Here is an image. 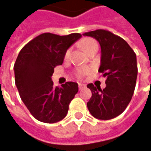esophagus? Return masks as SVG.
I'll return each instance as SVG.
<instances>
[{
    "label": "esophagus",
    "instance_id": "esophagus-1",
    "mask_svg": "<svg viewBox=\"0 0 151 151\" xmlns=\"http://www.w3.org/2000/svg\"><path fill=\"white\" fill-rule=\"evenodd\" d=\"M78 87H79V89H80V90H82L83 88H85V87H86V86H85L84 84H81V83H79V85H78Z\"/></svg>",
    "mask_w": 151,
    "mask_h": 151
}]
</instances>
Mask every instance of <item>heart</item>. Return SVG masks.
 <instances>
[{"mask_svg": "<svg viewBox=\"0 0 151 151\" xmlns=\"http://www.w3.org/2000/svg\"><path fill=\"white\" fill-rule=\"evenodd\" d=\"M80 45L81 47V48L84 50L86 52H88L90 50H92L93 47H98V43L95 41L94 39L93 38H89V37H87V38H84L82 39L81 42H80ZM70 55V50H68L65 53V58H68ZM88 72V70L87 69H79L77 71H76V76L77 77L79 78H82L86 74H87Z\"/></svg>", "mask_w": 151, "mask_h": 151, "instance_id": "heart-1", "label": "heart"}]
</instances>
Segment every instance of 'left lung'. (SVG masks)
<instances>
[{
    "instance_id": "1",
    "label": "left lung",
    "mask_w": 151,
    "mask_h": 151,
    "mask_svg": "<svg viewBox=\"0 0 151 151\" xmlns=\"http://www.w3.org/2000/svg\"><path fill=\"white\" fill-rule=\"evenodd\" d=\"M99 42L101 64L99 72L106 77L102 90L93 83L87 87L92 97L87 105L91 115L99 120H110L121 115L132 99L138 75L136 54L122 37L105 29L84 33Z\"/></svg>"
}]
</instances>
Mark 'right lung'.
I'll use <instances>...</instances> for the list:
<instances>
[{"label": "right lung", "mask_w": 151, "mask_h": 151, "mask_svg": "<svg viewBox=\"0 0 151 151\" xmlns=\"http://www.w3.org/2000/svg\"><path fill=\"white\" fill-rule=\"evenodd\" d=\"M81 37L79 33L58 35L43 33L28 42L14 64L15 84L31 115L45 123H55L66 116L78 84L67 81L53 87L52 76L61 65L68 48Z\"/></svg>", "instance_id": "1"}]
</instances>
